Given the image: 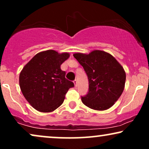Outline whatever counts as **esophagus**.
I'll return each mask as SVG.
<instances>
[{
  "mask_svg": "<svg viewBox=\"0 0 149 149\" xmlns=\"http://www.w3.org/2000/svg\"><path fill=\"white\" fill-rule=\"evenodd\" d=\"M73 83H74V84H75V86H77V85H78V82H77V80H73Z\"/></svg>",
  "mask_w": 149,
  "mask_h": 149,
  "instance_id": "esophagus-1",
  "label": "esophagus"
}]
</instances>
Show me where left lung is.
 Returning <instances> with one entry per match:
<instances>
[{"label":"left lung","mask_w":149,"mask_h":149,"mask_svg":"<svg viewBox=\"0 0 149 149\" xmlns=\"http://www.w3.org/2000/svg\"><path fill=\"white\" fill-rule=\"evenodd\" d=\"M73 56L83 67L88 80V91L81 96L84 105L94 110L111 107L122 95L126 73L116 58L108 53L95 50L89 54Z\"/></svg>","instance_id":"8db88e82"}]
</instances>
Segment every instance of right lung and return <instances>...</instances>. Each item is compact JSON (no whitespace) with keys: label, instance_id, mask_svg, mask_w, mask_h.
Masks as SVG:
<instances>
[{"label":"right lung","instance_id":"add662e5","mask_svg":"<svg viewBox=\"0 0 149 149\" xmlns=\"http://www.w3.org/2000/svg\"><path fill=\"white\" fill-rule=\"evenodd\" d=\"M68 53L47 50L37 54L20 73L19 84L25 99L40 112H52L63 104L65 95L74 84L65 78L61 66Z\"/></svg>","mask_w":149,"mask_h":149}]
</instances>
